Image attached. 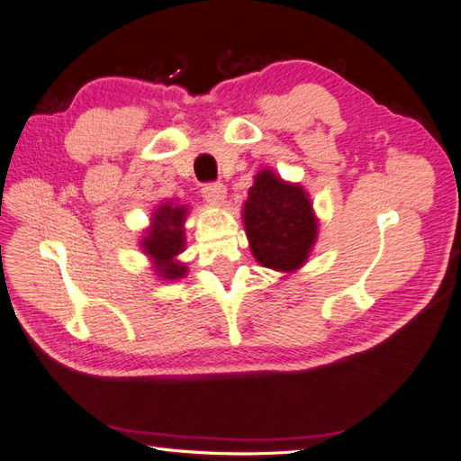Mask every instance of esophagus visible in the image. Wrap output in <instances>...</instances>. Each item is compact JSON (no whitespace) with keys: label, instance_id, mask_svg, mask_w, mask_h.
Masks as SVG:
<instances>
[{"label":"esophagus","instance_id":"obj_1","mask_svg":"<svg viewBox=\"0 0 461 461\" xmlns=\"http://www.w3.org/2000/svg\"><path fill=\"white\" fill-rule=\"evenodd\" d=\"M202 196L212 204H221L223 198H226V186L221 182H208V185L202 186Z\"/></svg>","mask_w":461,"mask_h":461}]
</instances>
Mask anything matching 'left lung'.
<instances>
[{"label":"left lung","instance_id":"left-lung-1","mask_svg":"<svg viewBox=\"0 0 461 461\" xmlns=\"http://www.w3.org/2000/svg\"><path fill=\"white\" fill-rule=\"evenodd\" d=\"M243 223L255 259L276 271L301 267L316 241V218L306 192L261 170L243 206Z\"/></svg>","mask_w":461,"mask_h":461}]
</instances>
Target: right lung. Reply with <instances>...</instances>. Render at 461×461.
Masks as SVG:
<instances>
[{
    "label": "right lung",
    "mask_w": 461,
    "mask_h": 461,
    "mask_svg": "<svg viewBox=\"0 0 461 461\" xmlns=\"http://www.w3.org/2000/svg\"><path fill=\"white\" fill-rule=\"evenodd\" d=\"M185 206H160L153 216V226L143 238V249L153 257L157 271L165 279H178L186 275V267L176 263L175 257L185 249Z\"/></svg>",
    "instance_id": "1"
}]
</instances>
